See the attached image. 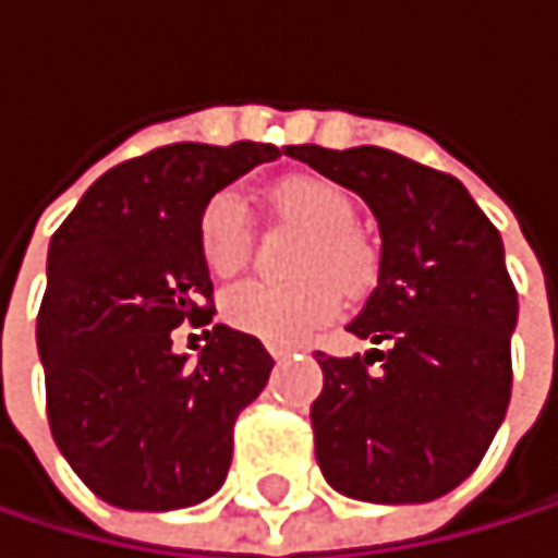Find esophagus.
Here are the masks:
<instances>
[{
    "instance_id": "34e87169",
    "label": "esophagus",
    "mask_w": 558,
    "mask_h": 558,
    "mask_svg": "<svg viewBox=\"0 0 558 558\" xmlns=\"http://www.w3.org/2000/svg\"><path fill=\"white\" fill-rule=\"evenodd\" d=\"M269 355H272V359H286L289 349H286V345H269Z\"/></svg>"
}]
</instances>
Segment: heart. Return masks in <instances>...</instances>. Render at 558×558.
<instances>
[{
    "mask_svg": "<svg viewBox=\"0 0 558 558\" xmlns=\"http://www.w3.org/2000/svg\"><path fill=\"white\" fill-rule=\"evenodd\" d=\"M269 209L310 232L299 248L292 286L235 282L222 292V319L263 342L292 345L316 332L339 310V292L359 295L376 279L379 256L355 222V199L349 189L316 175L295 172L266 189ZM199 253L213 276H232L253 253V226L235 192H216L199 216Z\"/></svg>",
    "mask_w": 558,
    "mask_h": 558,
    "instance_id": "obj_1",
    "label": "heart"
}]
</instances>
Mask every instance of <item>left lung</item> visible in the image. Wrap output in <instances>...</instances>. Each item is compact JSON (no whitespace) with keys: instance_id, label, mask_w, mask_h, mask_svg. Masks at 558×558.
<instances>
[{"instance_id":"8db88e82","label":"left lung","mask_w":558,"mask_h":558,"mask_svg":"<svg viewBox=\"0 0 558 558\" xmlns=\"http://www.w3.org/2000/svg\"><path fill=\"white\" fill-rule=\"evenodd\" d=\"M289 156L359 192L383 235L379 286L345 326L383 349L316 352L323 392L310 415L323 476L362 502L439 499L483 462L512 392L519 299L499 229L459 179L399 153Z\"/></svg>"}]
</instances>
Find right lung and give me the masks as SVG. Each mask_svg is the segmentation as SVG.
Returning a JSON list of instances; mask_svg holds the SVG:
<instances>
[{"label": "right lung", "mask_w": 558, "mask_h": 558, "mask_svg": "<svg viewBox=\"0 0 558 558\" xmlns=\"http://www.w3.org/2000/svg\"><path fill=\"white\" fill-rule=\"evenodd\" d=\"M276 146L175 143L99 175L49 245L36 323L49 429L99 499L166 512L209 499L232 462V426L272 373L248 332L213 326L196 362L182 323H213L199 216Z\"/></svg>", "instance_id": "add662e5"}]
</instances>
